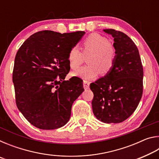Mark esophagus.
<instances>
[{
    "instance_id": "esophagus-1",
    "label": "esophagus",
    "mask_w": 159,
    "mask_h": 159,
    "mask_svg": "<svg viewBox=\"0 0 159 159\" xmlns=\"http://www.w3.org/2000/svg\"><path fill=\"white\" fill-rule=\"evenodd\" d=\"M83 88H84V89H85V90L89 89L90 82L87 81V80H83Z\"/></svg>"
}]
</instances>
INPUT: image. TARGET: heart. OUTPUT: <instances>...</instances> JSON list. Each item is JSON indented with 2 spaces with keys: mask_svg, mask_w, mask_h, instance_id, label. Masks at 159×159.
<instances>
[{
  "mask_svg": "<svg viewBox=\"0 0 159 159\" xmlns=\"http://www.w3.org/2000/svg\"><path fill=\"white\" fill-rule=\"evenodd\" d=\"M83 53L78 47L70 50L68 61L72 69H77L81 65L84 57L88 58V66L82 67L74 71L73 76L83 79L91 80L98 77L102 73L106 75L109 73L114 65L116 50L105 37L98 34H92L83 43Z\"/></svg>",
  "mask_w": 159,
  "mask_h": 159,
  "instance_id": "1",
  "label": "heart"
}]
</instances>
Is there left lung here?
<instances>
[{
  "label": "left lung",
  "instance_id": "1",
  "mask_svg": "<svg viewBox=\"0 0 159 159\" xmlns=\"http://www.w3.org/2000/svg\"><path fill=\"white\" fill-rule=\"evenodd\" d=\"M114 38V65L109 73L90 85L93 114L100 121H124L138 107L143 91V67L138 48L127 35L104 29Z\"/></svg>",
  "mask_w": 159,
  "mask_h": 159
}]
</instances>
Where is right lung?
I'll return each instance as SVG.
<instances>
[{"mask_svg": "<svg viewBox=\"0 0 159 159\" xmlns=\"http://www.w3.org/2000/svg\"><path fill=\"white\" fill-rule=\"evenodd\" d=\"M85 34L39 31L18 50L12 74L16 104L35 127L54 130L69 121L72 104L84 89L79 78L64 80L68 55Z\"/></svg>", "mask_w": 159, "mask_h": 159, "instance_id": "add662e5", "label": "right lung"}]
</instances>
